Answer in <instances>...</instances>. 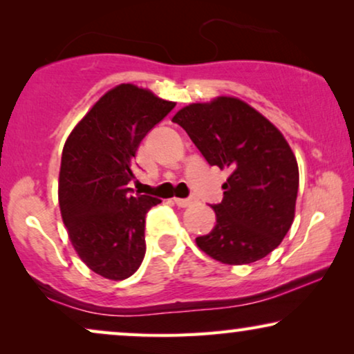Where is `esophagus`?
<instances>
[{
	"instance_id": "34e87169",
	"label": "esophagus",
	"mask_w": 354,
	"mask_h": 354,
	"mask_svg": "<svg viewBox=\"0 0 354 354\" xmlns=\"http://www.w3.org/2000/svg\"><path fill=\"white\" fill-rule=\"evenodd\" d=\"M174 201H176V205L178 207H188L195 203V198H176Z\"/></svg>"
}]
</instances>
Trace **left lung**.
I'll return each mask as SVG.
<instances>
[{
    "mask_svg": "<svg viewBox=\"0 0 354 354\" xmlns=\"http://www.w3.org/2000/svg\"><path fill=\"white\" fill-rule=\"evenodd\" d=\"M180 125L209 166L229 169L216 225L196 245L224 264H250L277 248L292 227L298 164L283 135L243 101L221 96L178 111Z\"/></svg>",
    "mask_w": 354,
    "mask_h": 354,
    "instance_id": "1",
    "label": "left lung"
}]
</instances>
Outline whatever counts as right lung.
<instances>
[{"mask_svg": "<svg viewBox=\"0 0 354 354\" xmlns=\"http://www.w3.org/2000/svg\"><path fill=\"white\" fill-rule=\"evenodd\" d=\"M176 103L122 84L101 96L62 149L59 207L77 254L111 280L137 272L145 258V216L159 198L132 195L135 153Z\"/></svg>", "mask_w": 354, "mask_h": 354, "instance_id": "right-lung-1", "label": "right lung"}]
</instances>
